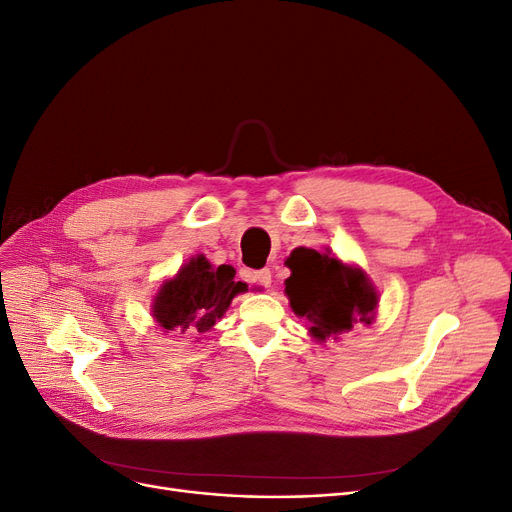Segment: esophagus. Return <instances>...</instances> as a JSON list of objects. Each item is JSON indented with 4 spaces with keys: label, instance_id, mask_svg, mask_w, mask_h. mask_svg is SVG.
<instances>
[{
    "label": "esophagus",
    "instance_id": "1",
    "mask_svg": "<svg viewBox=\"0 0 512 512\" xmlns=\"http://www.w3.org/2000/svg\"><path fill=\"white\" fill-rule=\"evenodd\" d=\"M253 280H255L257 284L265 286V288H270V286H272V272L267 270V267H265V270H259V272H255Z\"/></svg>",
    "mask_w": 512,
    "mask_h": 512
}]
</instances>
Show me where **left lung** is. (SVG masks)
Here are the masks:
<instances>
[{"label": "left lung", "mask_w": 512, "mask_h": 512, "mask_svg": "<svg viewBox=\"0 0 512 512\" xmlns=\"http://www.w3.org/2000/svg\"><path fill=\"white\" fill-rule=\"evenodd\" d=\"M290 278L286 297L292 311L309 319V334L317 342L338 340L357 324H371L378 292L363 270L313 249L294 251L288 257Z\"/></svg>", "instance_id": "left-lung-1"}]
</instances>
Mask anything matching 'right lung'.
<instances>
[{
  "mask_svg": "<svg viewBox=\"0 0 512 512\" xmlns=\"http://www.w3.org/2000/svg\"><path fill=\"white\" fill-rule=\"evenodd\" d=\"M234 267H213L205 255H197L180 272L161 284L151 313L164 332L203 334L228 311L236 294L247 284L234 280Z\"/></svg>",
  "mask_w": 512,
  "mask_h": 512,
  "instance_id": "right-lung-1",
  "label": "right lung"
}]
</instances>
